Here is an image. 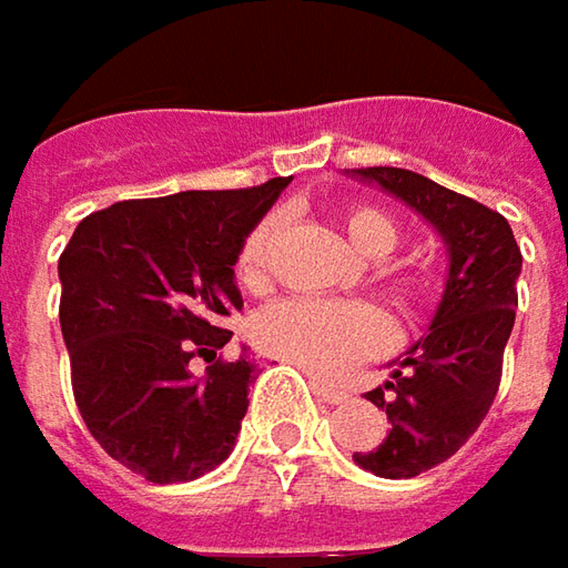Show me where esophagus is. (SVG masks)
<instances>
[{
    "mask_svg": "<svg viewBox=\"0 0 568 568\" xmlns=\"http://www.w3.org/2000/svg\"><path fill=\"white\" fill-rule=\"evenodd\" d=\"M311 387H314V394L324 400V404H346L353 394L349 390H343V387H333V384H324V382H311Z\"/></svg>",
    "mask_w": 568,
    "mask_h": 568,
    "instance_id": "1",
    "label": "esophagus"
}]
</instances>
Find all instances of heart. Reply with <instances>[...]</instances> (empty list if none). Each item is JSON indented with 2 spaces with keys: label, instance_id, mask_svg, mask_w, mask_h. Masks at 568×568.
<instances>
[{
  "label": "heart",
  "instance_id": "b5f03b06",
  "mask_svg": "<svg viewBox=\"0 0 568 568\" xmlns=\"http://www.w3.org/2000/svg\"><path fill=\"white\" fill-rule=\"evenodd\" d=\"M343 232L365 257L382 260L397 247V225L372 206L343 210ZM276 235V219L257 222L237 251V280L260 285L266 276V257ZM254 339L260 349L298 365L317 378H339L358 362L378 356L390 343V321L384 311L365 302H331L295 295L283 298L254 317Z\"/></svg>",
  "mask_w": 568,
  "mask_h": 568
}]
</instances>
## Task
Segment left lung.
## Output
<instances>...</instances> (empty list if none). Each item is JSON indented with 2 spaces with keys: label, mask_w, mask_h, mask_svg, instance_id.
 <instances>
[{
  "label": "left lung",
  "mask_w": 568,
  "mask_h": 568,
  "mask_svg": "<svg viewBox=\"0 0 568 568\" xmlns=\"http://www.w3.org/2000/svg\"><path fill=\"white\" fill-rule=\"evenodd\" d=\"M353 178L404 200L448 251L445 292L429 333L409 346L390 382L368 390L390 432L378 448L356 452L362 470L409 480L448 460L489 413L503 353L515 327L521 251L506 215L404 168H356Z\"/></svg>",
  "instance_id": "obj_1"
}]
</instances>
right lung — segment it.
Returning <instances> with one entry per match:
<instances>
[{
	"instance_id": "obj_1",
	"label": "right lung",
	"mask_w": 568,
	"mask_h": 568,
	"mask_svg": "<svg viewBox=\"0 0 568 568\" xmlns=\"http://www.w3.org/2000/svg\"><path fill=\"white\" fill-rule=\"evenodd\" d=\"M292 178L91 212L60 257L72 394L98 445L149 483H186L235 448L257 362L219 321L241 308L237 251ZM210 361L196 379L189 358Z\"/></svg>"
}]
</instances>
